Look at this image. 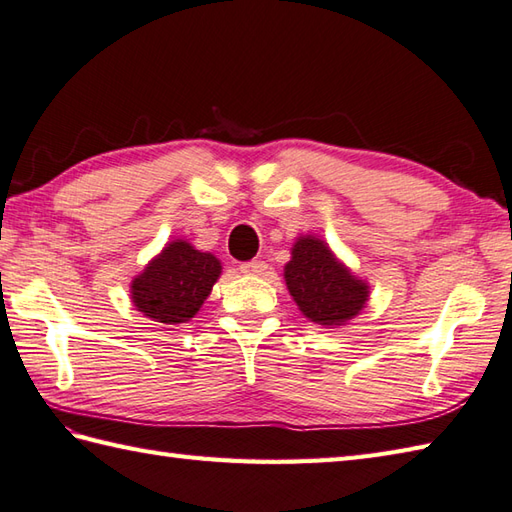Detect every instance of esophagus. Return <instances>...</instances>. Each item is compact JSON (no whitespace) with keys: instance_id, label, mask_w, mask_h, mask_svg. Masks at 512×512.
<instances>
[{"instance_id":"esophagus-1","label":"esophagus","mask_w":512,"mask_h":512,"mask_svg":"<svg viewBox=\"0 0 512 512\" xmlns=\"http://www.w3.org/2000/svg\"><path fill=\"white\" fill-rule=\"evenodd\" d=\"M239 270L246 275H264L268 270V264L262 262V259H253V262H244L242 266H239Z\"/></svg>"}]
</instances>
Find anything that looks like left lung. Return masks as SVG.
<instances>
[{
  "label": "left lung",
  "instance_id": "8db88e82",
  "mask_svg": "<svg viewBox=\"0 0 512 512\" xmlns=\"http://www.w3.org/2000/svg\"><path fill=\"white\" fill-rule=\"evenodd\" d=\"M286 284L299 310L319 325H343L367 301V286L339 264L321 239L303 237L286 264Z\"/></svg>",
  "mask_w": 512,
  "mask_h": 512
}]
</instances>
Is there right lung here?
Returning a JSON list of instances; mask_svg holds the SVG:
<instances>
[{
	"label": "right lung",
	"mask_w": 512,
	"mask_h": 512,
	"mask_svg": "<svg viewBox=\"0 0 512 512\" xmlns=\"http://www.w3.org/2000/svg\"><path fill=\"white\" fill-rule=\"evenodd\" d=\"M222 266L211 253L171 242L132 284L134 306L158 323H187L202 308Z\"/></svg>",
	"instance_id": "add662e5"
}]
</instances>
